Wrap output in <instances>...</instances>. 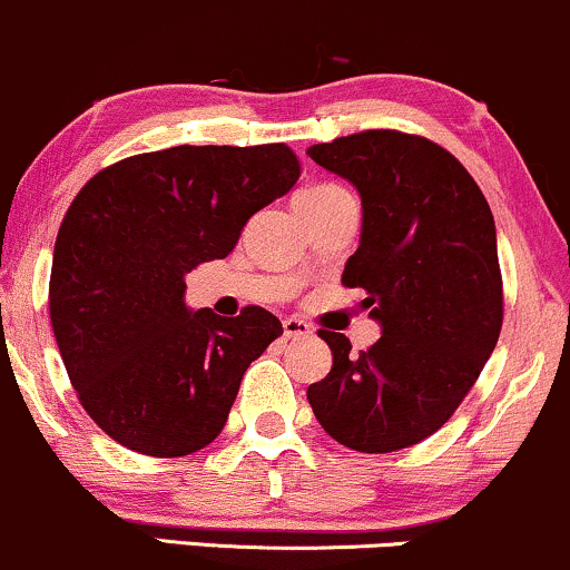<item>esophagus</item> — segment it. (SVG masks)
Returning a JSON list of instances; mask_svg holds the SVG:
<instances>
[{
  "instance_id": "1",
  "label": "esophagus",
  "mask_w": 570,
  "mask_h": 570,
  "mask_svg": "<svg viewBox=\"0 0 570 570\" xmlns=\"http://www.w3.org/2000/svg\"><path fill=\"white\" fill-rule=\"evenodd\" d=\"M283 331H285V338L312 336V325L306 323V320H298V317H285L283 320Z\"/></svg>"
}]
</instances>
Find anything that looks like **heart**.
<instances>
[{"instance_id":"b5f03b06","label":"heart","mask_w":570,"mask_h":570,"mask_svg":"<svg viewBox=\"0 0 570 570\" xmlns=\"http://www.w3.org/2000/svg\"><path fill=\"white\" fill-rule=\"evenodd\" d=\"M342 188V185H334V183H323V185H315V188H306L302 190L298 196H317V194H328V190H336Z\"/></svg>"}]
</instances>
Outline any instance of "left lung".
<instances>
[{
	"instance_id": "1",
	"label": "left lung",
	"mask_w": 570,
	"mask_h": 570,
	"mask_svg": "<svg viewBox=\"0 0 570 570\" xmlns=\"http://www.w3.org/2000/svg\"><path fill=\"white\" fill-rule=\"evenodd\" d=\"M306 153L361 194V247L342 283L366 291L363 306L382 325L357 355L344 334L317 331L334 366L306 399L350 450L420 444L455 414L501 336L490 204L450 150L417 134L368 129Z\"/></svg>"
}]
</instances>
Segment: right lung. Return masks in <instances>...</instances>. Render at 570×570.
Wrapping results in <instances>:
<instances>
[{"label":"right lung","mask_w":570,"mask_h":570,"mask_svg":"<svg viewBox=\"0 0 570 570\" xmlns=\"http://www.w3.org/2000/svg\"><path fill=\"white\" fill-rule=\"evenodd\" d=\"M298 175L283 142L177 145L82 185L56 236L50 323L80 404L107 436L153 458L217 439L247 366L283 323L261 306L228 320L190 312L185 274L226 258Z\"/></svg>","instance_id":"1"}]
</instances>
